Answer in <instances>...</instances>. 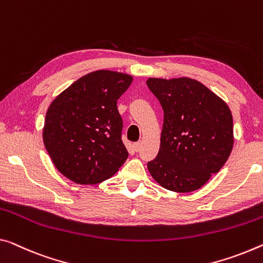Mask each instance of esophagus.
I'll return each mask as SVG.
<instances>
[{"label": "esophagus", "instance_id": "esophagus-1", "mask_svg": "<svg viewBox=\"0 0 263 263\" xmlns=\"http://www.w3.org/2000/svg\"><path fill=\"white\" fill-rule=\"evenodd\" d=\"M134 149H135V152L140 151V149H141V141H137V142L134 143Z\"/></svg>", "mask_w": 263, "mask_h": 263}]
</instances>
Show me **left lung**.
<instances>
[{"mask_svg":"<svg viewBox=\"0 0 263 263\" xmlns=\"http://www.w3.org/2000/svg\"><path fill=\"white\" fill-rule=\"evenodd\" d=\"M147 86L164 115L159 154L147 163L148 171L168 191H196L223 167L232 153L230 109L193 79H148Z\"/></svg>","mask_w":263,"mask_h":263,"instance_id":"1","label":"left lung"}]
</instances>
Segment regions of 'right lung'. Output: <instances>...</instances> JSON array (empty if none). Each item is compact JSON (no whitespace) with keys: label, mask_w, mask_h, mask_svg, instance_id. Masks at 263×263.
<instances>
[{"label":"right lung","mask_w":263,"mask_h":263,"mask_svg":"<svg viewBox=\"0 0 263 263\" xmlns=\"http://www.w3.org/2000/svg\"><path fill=\"white\" fill-rule=\"evenodd\" d=\"M132 81L122 72L92 71L52 101L43 142L55 167L69 180L80 184L102 182L127 160L118 100Z\"/></svg>","instance_id":"obj_1"}]
</instances>
